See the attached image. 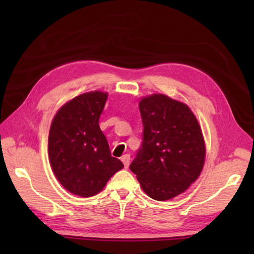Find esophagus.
I'll list each match as a JSON object with an SVG mask.
<instances>
[{
	"label": "esophagus",
	"instance_id": "esophagus-1",
	"mask_svg": "<svg viewBox=\"0 0 254 254\" xmlns=\"http://www.w3.org/2000/svg\"><path fill=\"white\" fill-rule=\"evenodd\" d=\"M121 160H122V163L124 164V167H126V168H127L128 167V165H130V160H131V158H130V155H123L122 157H121Z\"/></svg>",
	"mask_w": 254,
	"mask_h": 254
}]
</instances>
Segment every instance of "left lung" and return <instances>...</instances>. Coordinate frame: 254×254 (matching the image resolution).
Instances as JSON below:
<instances>
[{
	"label": "left lung",
	"instance_id": "1",
	"mask_svg": "<svg viewBox=\"0 0 254 254\" xmlns=\"http://www.w3.org/2000/svg\"><path fill=\"white\" fill-rule=\"evenodd\" d=\"M138 106L143 142L130 169L149 197L166 201L185 192L201 174V127L190 108L168 96L144 97Z\"/></svg>",
	"mask_w": 254,
	"mask_h": 254
}]
</instances>
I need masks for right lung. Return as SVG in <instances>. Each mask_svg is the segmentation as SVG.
<instances>
[{"mask_svg": "<svg viewBox=\"0 0 254 254\" xmlns=\"http://www.w3.org/2000/svg\"><path fill=\"white\" fill-rule=\"evenodd\" d=\"M107 93L90 91L75 97L57 112L48 141L50 164L59 182L75 195L88 197L100 192L123 168L111 156L99 127Z\"/></svg>", "mask_w": 254, "mask_h": 254, "instance_id": "right-lung-1", "label": "right lung"}]
</instances>
